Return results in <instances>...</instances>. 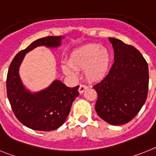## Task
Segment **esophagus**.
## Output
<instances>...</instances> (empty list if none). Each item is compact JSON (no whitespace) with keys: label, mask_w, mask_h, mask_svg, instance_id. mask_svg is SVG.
I'll list each match as a JSON object with an SVG mask.
<instances>
[{"label":"esophagus","mask_w":156,"mask_h":156,"mask_svg":"<svg viewBox=\"0 0 156 156\" xmlns=\"http://www.w3.org/2000/svg\"><path fill=\"white\" fill-rule=\"evenodd\" d=\"M87 88V87L86 85L80 84V87H79V92L80 94H82L83 92L85 90H86Z\"/></svg>","instance_id":"esophagus-1"}]
</instances>
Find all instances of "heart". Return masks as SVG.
<instances>
[{"mask_svg": "<svg viewBox=\"0 0 156 156\" xmlns=\"http://www.w3.org/2000/svg\"><path fill=\"white\" fill-rule=\"evenodd\" d=\"M112 64V54L101 45L92 44L74 51L69 58V64L62 66L69 75L76 74V69H84V75L90 81L102 79L108 73Z\"/></svg>", "mask_w": 156, "mask_h": 156, "instance_id": "obj_1", "label": "heart"}]
</instances>
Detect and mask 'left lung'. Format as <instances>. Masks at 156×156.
Returning a JSON list of instances; mask_svg holds the SVG:
<instances>
[{"mask_svg":"<svg viewBox=\"0 0 156 156\" xmlns=\"http://www.w3.org/2000/svg\"><path fill=\"white\" fill-rule=\"evenodd\" d=\"M114 62L108 75L93 87L98 93L95 110L112 125L133 119L145 102L148 90V63L137 49L109 37Z\"/></svg>","mask_w":156,"mask_h":156,"instance_id":"obj_1","label":"left lung"}]
</instances>
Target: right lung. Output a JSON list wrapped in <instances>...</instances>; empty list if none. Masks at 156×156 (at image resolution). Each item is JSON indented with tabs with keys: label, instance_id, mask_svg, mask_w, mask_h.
I'll return each instance as SVG.
<instances>
[{
	"label": "right lung",
	"instance_id": "1",
	"mask_svg": "<svg viewBox=\"0 0 156 156\" xmlns=\"http://www.w3.org/2000/svg\"><path fill=\"white\" fill-rule=\"evenodd\" d=\"M64 37H43L19 51L11 62L7 75V95L14 114L27 127L50 131L58 129L69 114L73 101L79 95V86L68 87L60 80H55L49 87L32 94L23 87L19 68L25 55L38 46L55 48Z\"/></svg>",
	"mask_w": 156,
	"mask_h": 156
}]
</instances>
